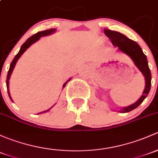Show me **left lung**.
Instances as JSON below:
<instances>
[{
  "instance_id": "left-lung-1",
  "label": "left lung",
  "mask_w": 158,
  "mask_h": 158,
  "mask_svg": "<svg viewBox=\"0 0 158 158\" xmlns=\"http://www.w3.org/2000/svg\"><path fill=\"white\" fill-rule=\"evenodd\" d=\"M104 34L111 40L113 45L118 47L119 51L127 54L132 60L138 69L145 76V87L143 93H142V95L134 104H131L128 107H123L119 110V112L120 113H128L139 107L142 104V101L145 100L150 92L151 85H152V74H151L150 69H149L148 64L147 57L142 51L140 46L135 41L129 39L122 33L110 30L107 29H104Z\"/></svg>"
}]
</instances>
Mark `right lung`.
I'll return each instance as SVG.
<instances>
[{
  "label": "right lung",
  "mask_w": 158,
  "mask_h": 158,
  "mask_svg": "<svg viewBox=\"0 0 158 158\" xmlns=\"http://www.w3.org/2000/svg\"><path fill=\"white\" fill-rule=\"evenodd\" d=\"M56 31V29H47V30H44V31H39V32H37L36 34L33 35L32 36H31L29 39H28L26 41V42L24 43V44H23L22 46H21L20 48V50H19V51L18 52V54H16V56H15V57L13 58L12 63L10 64V69H9V71H8V73H7V76H6V89H7V92H8V94H9V97L10 98V100L13 101L12 98H11L10 97V92H9V79L10 78V76H11V73H12L13 69H14L15 67V65H16V62H17V60H19V58L22 56V54H23V53L25 52V51H26V49L28 48H29L30 46L31 45V44H33V43L36 42V41H38V40L40 39V38L42 37V36H47V35H49L52 34V33L55 32ZM71 79H68L67 81L64 83V85H63V89H64V87L66 86V84L68 82H69V80H70ZM54 107V106H52V107H51V108L48 109L47 110H44L43 111V112H41L40 114H42V113H46L48 112V111L50 110L52 107Z\"/></svg>",
  "instance_id": "1"
}]
</instances>
